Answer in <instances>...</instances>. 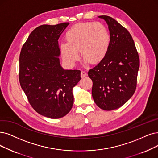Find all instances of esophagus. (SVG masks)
I'll return each mask as SVG.
<instances>
[{"label":"esophagus","instance_id":"34e87169","mask_svg":"<svg viewBox=\"0 0 158 158\" xmlns=\"http://www.w3.org/2000/svg\"><path fill=\"white\" fill-rule=\"evenodd\" d=\"M81 78H84V77H87V73L85 72V71H81Z\"/></svg>","mask_w":158,"mask_h":158}]
</instances>
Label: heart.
Here are the masks:
<instances>
[{
	"instance_id": "heart-1",
	"label": "heart",
	"mask_w": 158,
	"mask_h": 158,
	"mask_svg": "<svg viewBox=\"0 0 158 158\" xmlns=\"http://www.w3.org/2000/svg\"><path fill=\"white\" fill-rule=\"evenodd\" d=\"M67 42L61 43L60 54L68 65L73 66L79 60L80 50L85 63L97 64L109 50L111 37L108 28L100 23L85 22L74 24L65 34Z\"/></svg>"
}]
</instances>
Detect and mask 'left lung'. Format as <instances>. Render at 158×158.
<instances>
[{
    "mask_svg": "<svg viewBox=\"0 0 158 158\" xmlns=\"http://www.w3.org/2000/svg\"><path fill=\"white\" fill-rule=\"evenodd\" d=\"M108 25L111 37L105 58L90 69L92 96L100 108L117 109L134 94L137 87L139 57L129 31L110 16L101 15Z\"/></svg>",
    "mask_w": 158,
    "mask_h": 158,
    "instance_id": "obj_1",
    "label": "left lung"
}]
</instances>
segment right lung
I'll list each match as a JSON object with an SVG mask.
<instances>
[{
  "label": "right lung",
  "mask_w": 158,
  "mask_h": 158,
  "mask_svg": "<svg viewBox=\"0 0 158 158\" xmlns=\"http://www.w3.org/2000/svg\"><path fill=\"white\" fill-rule=\"evenodd\" d=\"M69 23L43 24L24 43L19 56L20 85L34 110L51 118L71 111L73 88L80 80V70H64L60 64L58 40Z\"/></svg>",
  "instance_id": "1"
}]
</instances>
